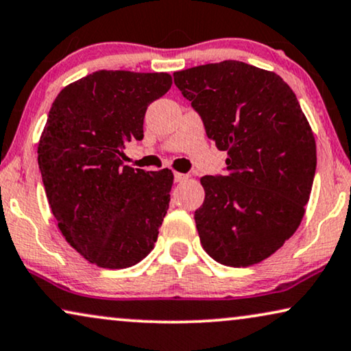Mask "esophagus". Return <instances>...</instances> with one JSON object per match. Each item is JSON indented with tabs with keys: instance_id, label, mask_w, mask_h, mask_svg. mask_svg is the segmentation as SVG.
Listing matches in <instances>:
<instances>
[{
	"instance_id": "34e87169",
	"label": "esophagus",
	"mask_w": 351,
	"mask_h": 351,
	"mask_svg": "<svg viewBox=\"0 0 351 351\" xmlns=\"http://www.w3.org/2000/svg\"><path fill=\"white\" fill-rule=\"evenodd\" d=\"M174 180L177 184H180V182H185L188 180V174H182V172H174Z\"/></svg>"
}]
</instances>
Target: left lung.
Segmentation results:
<instances>
[{"label": "left lung", "instance_id": "obj_1", "mask_svg": "<svg viewBox=\"0 0 351 351\" xmlns=\"http://www.w3.org/2000/svg\"><path fill=\"white\" fill-rule=\"evenodd\" d=\"M174 84L228 154L226 176L201 179L202 248L225 266L266 260L301 225L317 169L296 95L280 75L236 60L177 71Z\"/></svg>", "mask_w": 351, "mask_h": 351}]
</instances>
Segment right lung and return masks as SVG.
<instances>
[{
  "instance_id": "right-lung-1",
  "label": "right lung",
  "mask_w": 351,
  "mask_h": 351,
  "mask_svg": "<svg viewBox=\"0 0 351 351\" xmlns=\"http://www.w3.org/2000/svg\"><path fill=\"white\" fill-rule=\"evenodd\" d=\"M166 73L96 71L55 98L38 145L50 209L71 247L99 267L138 264L154 248L174 176L123 165L144 138L150 103L171 88Z\"/></svg>"
}]
</instances>
